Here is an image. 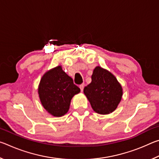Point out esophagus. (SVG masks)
Returning a JSON list of instances; mask_svg holds the SVG:
<instances>
[{"label":"esophagus","instance_id":"obj_1","mask_svg":"<svg viewBox=\"0 0 159 159\" xmlns=\"http://www.w3.org/2000/svg\"><path fill=\"white\" fill-rule=\"evenodd\" d=\"M84 86H85V85H84V84H81V85H79V88H80V90H81V92H83V88H84Z\"/></svg>","mask_w":159,"mask_h":159}]
</instances>
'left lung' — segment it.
<instances>
[{
    "label": "left lung",
    "mask_w": 159,
    "mask_h": 159,
    "mask_svg": "<svg viewBox=\"0 0 159 159\" xmlns=\"http://www.w3.org/2000/svg\"><path fill=\"white\" fill-rule=\"evenodd\" d=\"M92 81L83 92L93 109L99 114H109L117 108L121 100L123 89L114 75L100 66L93 70Z\"/></svg>",
    "instance_id": "left-lung-1"
}]
</instances>
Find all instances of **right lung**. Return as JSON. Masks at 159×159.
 <instances>
[{"label":"right lung","instance_id":"right-lung-1","mask_svg":"<svg viewBox=\"0 0 159 159\" xmlns=\"http://www.w3.org/2000/svg\"><path fill=\"white\" fill-rule=\"evenodd\" d=\"M38 90L43 107L56 117L68 112L72 98L80 91L61 66L50 69L43 76Z\"/></svg>","mask_w":159,"mask_h":159}]
</instances>
